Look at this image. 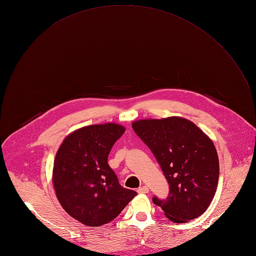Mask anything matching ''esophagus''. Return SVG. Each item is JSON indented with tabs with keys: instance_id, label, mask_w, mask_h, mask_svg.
I'll return each instance as SVG.
<instances>
[{
	"instance_id": "esophagus-1",
	"label": "esophagus",
	"mask_w": 256,
	"mask_h": 256,
	"mask_svg": "<svg viewBox=\"0 0 256 256\" xmlns=\"http://www.w3.org/2000/svg\"><path fill=\"white\" fill-rule=\"evenodd\" d=\"M137 192H138L139 194H146V193L150 192V190H148V188H147L146 186H143L139 188V189L137 190Z\"/></svg>"
}]
</instances>
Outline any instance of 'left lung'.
I'll return each mask as SVG.
<instances>
[{"label":"left lung","mask_w":256,"mask_h":256,"mask_svg":"<svg viewBox=\"0 0 256 256\" xmlns=\"http://www.w3.org/2000/svg\"><path fill=\"white\" fill-rule=\"evenodd\" d=\"M132 126L152 152L169 184L168 197L154 196V204L176 223L202 214L219 180V158L212 141L192 121L176 116L137 120Z\"/></svg>","instance_id":"left-lung-1"}]
</instances>
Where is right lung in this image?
I'll list each match as a JSON object with an SVG mask.
<instances>
[{
  "label": "right lung",
  "mask_w": 256,
  "mask_h": 256,
  "mask_svg": "<svg viewBox=\"0 0 256 256\" xmlns=\"http://www.w3.org/2000/svg\"><path fill=\"white\" fill-rule=\"evenodd\" d=\"M124 132L122 126L111 122L80 128L63 140L56 154V196L64 210L84 225L111 222L137 195L119 184L108 165V156Z\"/></svg>",
  "instance_id": "1"
}]
</instances>
